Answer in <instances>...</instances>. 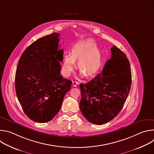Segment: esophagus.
Returning a JSON list of instances; mask_svg holds the SVG:
<instances>
[{
    "mask_svg": "<svg viewBox=\"0 0 154 154\" xmlns=\"http://www.w3.org/2000/svg\"><path fill=\"white\" fill-rule=\"evenodd\" d=\"M79 84V83L77 82V81H73V82H72V85H73V86H75V87L77 86V85H78Z\"/></svg>",
    "mask_w": 154,
    "mask_h": 154,
    "instance_id": "1",
    "label": "esophagus"
}]
</instances>
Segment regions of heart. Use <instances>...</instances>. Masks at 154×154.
<instances>
[{
	"mask_svg": "<svg viewBox=\"0 0 154 154\" xmlns=\"http://www.w3.org/2000/svg\"><path fill=\"white\" fill-rule=\"evenodd\" d=\"M77 60V66L82 70V76L85 73L91 76L100 69L102 57L100 51L96 48L94 41L89 39L77 42L71 49L70 55H64L61 64V72L63 75L70 76L75 68V61Z\"/></svg>",
	"mask_w": 154,
	"mask_h": 154,
	"instance_id": "obj_1",
	"label": "heart"
}]
</instances>
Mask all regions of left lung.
Returning a JSON list of instances; mask_svg holds the SVG:
<instances>
[{
  "mask_svg": "<svg viewBox=\"0 0 154 154\" xmlns=\"http://www.w3.org/2000/svg\"><path fill=\"white\" fill-rule=\"evenodd\" d=\"M111 52L102 73L80 84V111L88 121L97 125L110 121L119 113L130 90L131 74L127 56L115 46Z\"/></svg>",
  "mask_w": 154,
  "mask_h": 154,
  "instance_id": "left-lung-1",
  "label": "left lung"
}]
</instances>
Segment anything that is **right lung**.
Here are the masks:
<instances>
[{
	"mask_svg": "<svg viewBox=\"0 0 154 154\" xmlns=\"http://www.w3.org/2000/svg\"><path fill=\"white\" fill-rule=\"evenodd\" d=\"M59 33L39 38L22 54L15 75V89L25 114L32 121H51L58 113L72 82L60 75L63 51Z\"/></svg>",
	"mask_w": 154,
	"mask_h": 154,
	"instance_id": "obj_1",
	"label": "right lung"
}]
</instances>
